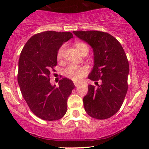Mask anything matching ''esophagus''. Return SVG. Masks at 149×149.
<instances>
[{"label": "esophagus", "instance_id": "obj_1", "mask_svg": "<svg viewBox=\"0 0 149 149\" xmlns=\"http://www.w3.org/2000/svg\"><path fill=\"white\" fill-rule=\"evenodd\" d=\"M79 84H79V82H77V81H75V82H74V85H75V87L79 86Z\"/></svg>", "mask_w": 149, "mask_h": 149}]
</instances>
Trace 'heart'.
<instances>
[{
	"label": "heart",
	"mask_w": 149,
	"mask_h": 149,
	"mask_svg": "<svg viewBox=\"0 0 149 149\" xmlns=\"http://www.w3.org/2000/svg\"><path fill=\"white\" fill-rule=\"evenodd\" d=\"M75 47L80 52L81 54L84 52H88V47L84 43L77 42L75 44ZM65 51V45H63L60 47L56 54V57L58 60H61L63 57ZM88 72V68L85 65H78L72 64L63 71V74L67 77L72 79L73 81H78L84 76Z\"/></svg>",
	"instance_id": "obj_1"
}]
</instances>
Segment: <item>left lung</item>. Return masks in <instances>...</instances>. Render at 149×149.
Returning a JSON list of instances; mask_svg holds the SVG:
<instances>
[{
    "label": "left lung",
    "instance_id": "obj_1",
    "mask_svg": "<svg viewBox=\"0 0 149 149\" xmlns=\"http://www.w3.org/2000/svg\"><path fill=\"white\" fill-rule=\"evenodd\" d=\"M73 33L93 49L94 67L88 78L95 81L98 87L88 86V91L83 98L84 109L93 118H109L119 110L127 91L126 54L121 44L109 33L94 30Z\"/></svg>",
    "mask_w": 149,
    "mask_h": 149
}]
</instances>
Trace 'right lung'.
Instances as JSON below:
<instances>
[{
	"instance_id": "right-lung-1",
	"label": "right lung",
	"mask_w": 149,
	"mask_h": 149,
	"mask_svg": "<svg viewBox=\"0 0 149 149\" xmlns=\"http://www.w3.org/2000/svg\"><path fill=\"white\" fill-rule=\"evenodd\" d=\"M72 38L69 32L36 33L28 40L20 54L17 81L21 92L33 113L44 120H58L67 112V101L75 88L74 83L64 77L56 87L50 82V74L57 63L58 49Z\"/></svg>"
}]
</instances>
